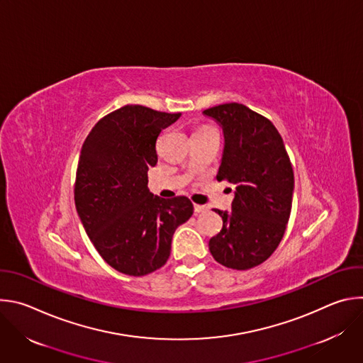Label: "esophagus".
<instances>
[{"mask_svg": "<svg viewBox=\"0 0 363 363\" xmlns=\"http://www.w3.org/2000/svg\"><path fill=\"white\" fill-rule=\"evenodd\" d=\"M194 211H195V214H199V213H205V211H206V206H205V205H198V203H194Z\"/></svg>", "mask_w": 363, "mask_h": 363, "instance_id": "obj_1", "label": "esophagus"}]
</instances>
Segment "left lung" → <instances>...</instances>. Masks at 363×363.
<instances>
[{
	"instance_id": "8db88e82",
	"label": "left lung",
	"mask_w": 363,
	"mask_h": 363,
	"mask_svg": "<svg viewBox=\"0 0 363 363\" xmlns=\"http://www.w3.org/2000/svg\"><path fill=\"white\" fill-rule=\"evenodd\" d=\"M224 130L218 181L235 185L231 211H220L221 231L210 240L216 262L233 270L264 263L279 247L290 218L294 175L276 126L241 103L203 111Z\"/></svg>"
}]
</instances>
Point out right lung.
Listing matches in <instances>:
<instances>
[{
	"label": "right lung",
	"mask_w": 363,
	"mask_h": 363,
	"mask_svg": "<svg viewBox=\"0 0 363 363\" xmlns=\"http://www.w3.org/2000/svg\"><path fill=\"white\" fill-rule=\"evenodd\" d=\"M179 116L126 105L101 118L82 146L76 210L97 252L119 273L140 277L161 269L175 230L194 213L186 196L164 199L147 189L157 139Z\"/></svg>",
	"instance_id": "1"
}]
</instances>
